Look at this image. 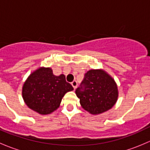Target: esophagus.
I'll return each mask as SVG.
<instances>
[{"mask_svg": "<svg viewBox=\"0 0 150 150\" xmlns=\"http://www.w3.org/2000/svg\"><path fill=\"white\" fill-rule=\"evenodd\" d=\"M72 86H73V88H74V89H75L77 88V86H78V83H77V81H72Z\"/></svg>", "mask_w": 150, "mask_h": 150, "instance_id": "obj_1", "label": "esophagus"}]
</instances>
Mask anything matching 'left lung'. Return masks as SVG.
I'll use <instances>...</instances> for the list:
<instances>
[{
    "mask_svg": "<svg viewBox=\"0 0 150 150\" xmlns=\"http://www.w3.org/2000/svg\"><path fill=\"white\" fill-rule=\"evenodd\" d=\"M75 93L83 108L93 115L111 109L118 96L115 82L102 69L88 71Z\"/></svg>",
    "mask_w": 150,
    "mask_h": 150,
    "instance_id": "obj_1",
    "label": "left lung"
}]
</instances>
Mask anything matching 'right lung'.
<instances>
[{
	"label": "right lung",
	"mask_w": 150,
	"mask_h": 150,
	"mask_svg": "<svg viewBox=\"0 0 150 150\" xmlns=\"http://www.w3.org/2000/svg\"><path fill=\"white\" fill-rule=\"evenodd\" d=\"M72 90L63 74L56 76L51 68L41 67L29 76L23 86L22 96L29 108L47 115L57 110L64 94Z\"/></svg>",
	"instance_id": "obj_1"
}]
</instances>
